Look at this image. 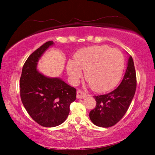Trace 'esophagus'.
<instances>
[{
	"instance_id": "obj_1",
	"label": "esophagus",
	"mask_w": 155,
	"mask_h": 155,
	"mask_svg": "<svg viewBox=\"0 0 155 155\" xmlns=\"http://www.w3.org/2000/svg\"><path fill=\"white\" fill-rule=\"evenodd\" d=\"M87 97V94L83 92H82L81 90H78L77 91V98L78 99H84Z\"/></svg>"
}]
</instances>
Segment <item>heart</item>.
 I'll return each instance as SVG.
<instances>
[{
	"label": "heart",
	"instance_id": "b5f03b06",
	"mask_svg": "<svg viewBox=\"0 0 155 155\" xmlns=\"http://www.w3.org/2000/svg\"><path fill=\"white\" fill-rule=\"evenodd\" d=\"M125 68L122 52L106 45L92 46L78 50L74 60L70 59L66 70L70 80L77 83L84 72V77L97 92L110 90L121 80Z\"/></svg>",
	"mask_w": 155,
	"mask_h": 155
}]
</instances>
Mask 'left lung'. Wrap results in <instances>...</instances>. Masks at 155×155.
I'll list each match as a JSON object with an SVG mask.
<instances>
[{
	"label": "left lung",
	"mask_w": 155,
	"mask_h": 155,
	"mask_svg": "<svg viewBox=\"0 0 155 155\" xmlns=\"http://www.w3.org/2000/svg\"><path fill=\"white\" fill-rule=\"evenodd\" d=\"M127 69L120 84L107 94L94 96L96 107L90 112V118L99 127L109 128L117 124L128 109L136 90V73L133 58L129 56Z\"/></svg>",
	"instance_id": "obj_1"
}]
</instances>
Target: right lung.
<instances>
[{
    "instance_id": "1",
    "label": "right lung",
    "mask_w": 155,
    "mask_h": 155,
    "mask_svg": "<svg viewBox=\"0 0 155 155\" xmlns=\"http://www.w3.org/2000/svg\"><path fill=\"white\" fill-rule=\"evenodd\" d=\"M54 41L46 42L34 51L23 65L20 77L21 100L29 115L44 127L59 126L66 120L76 89L60 78H50L37 70L38 62Z\"/></svg>"
}]
</instances>
